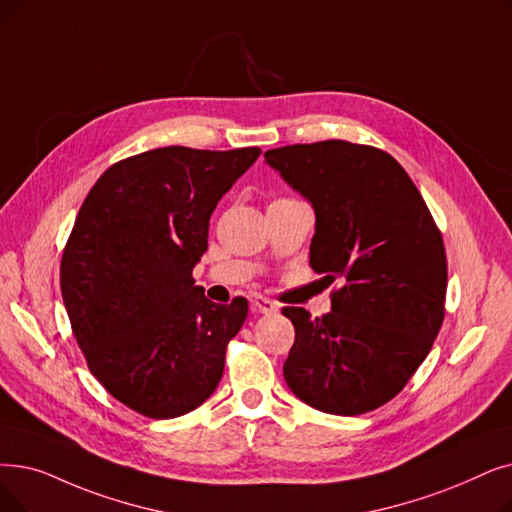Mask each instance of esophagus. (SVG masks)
<instances>
[{"label": "esophagus", "mask_w": 512, "mask_h": 512, "mask_svg": "<svg viewBox=\"0 0 512 512\" xmlns=\"http://www.w3.org/2000/svg\"><path fill=\"white\" fill-rule=\"evenodd\" d=\"M251 309L255 311V314H274V311L278 309V305L272 299H268V297L255 295L251 299Z\"/></svg>", "instance_id": "esophagus-1"}]
</instances>
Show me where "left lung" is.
<instances>
[{
	"mask_svg": "<svg viewBox=\"0 0 512 512\" xmlns=\"http://www.w3.org/2000/svg\"><path fill=\"white\" fill-rule=\"evenodd\" d=\"M265 161L316 211L311 270L343 284L322 318L282 309L295 326L284 381L326 414L381 408L425 362L446 316L448 261L435 219L381 148L326 140L268 150Z\"/></svg>",
	"mask_w": 512,
	"mask_h": 512,
	"instance_id": "obj_1",
	"label": "left lung"
}]
</instances>
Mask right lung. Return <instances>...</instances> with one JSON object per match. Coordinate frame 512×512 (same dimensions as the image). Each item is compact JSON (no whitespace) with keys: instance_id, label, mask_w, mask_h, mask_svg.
Masks as SVG:
<instances>
[{"instance_id":"1","label":"right lung","mask_w":512,"mask_h":512,"mask_svg":"<svg viewBox=\"0 0 512 512\" xmlns=\"http://www.w3.org/2000/svg\"><path fill=\"white\" fill-rule=\"evenodd\" d=\"M257 146H165L110 165L79 209L60 261V291L87 368L127 408L175 418L215 391L226 347L249 314L194 286L219 198Z\"/></svg>"}]
</instances>
